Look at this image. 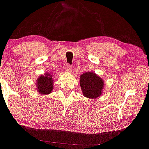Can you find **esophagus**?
Listing matches in <instances>:
<instances>
[{
  "label": "esophagus",
  "mask_w": 149,
  "mask_h": 149,
  "mask_svg": "<svg viewBox=\"0 0 149 149\" xmlns=\"http://www.w3.org/2000/svg\"><path fill=\"white\" fill-rule=\"evenodd\" d=\"M65 70L68 72H71L72 71V66H70V64H66L65 66Z\"/></svg>",
  "instance_id": "34e87169"
}]
</instances>
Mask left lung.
<instances>
[{"label": "left lung", "instance_id": "left-lung-1", "mask_svg": "<svg viewBox=\"0 0 149 149\" xmlns=\"http://www.w3.org/2000/svg\"><path fill=\"white\" fill-rule=\"evenodd\" d=\"M80 86L84 96L96 99L102 95L104 81L95 73L86 72L80 75Z\"/></svg>", "mask_w": 149, "mask_h": 149}]
</instances>
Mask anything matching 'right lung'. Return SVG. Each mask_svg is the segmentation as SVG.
<instances>
[{"label": "right lung", "instance_id": "add662e5", "mask_svg": "<svg viewBox=\"0 0 149 149\" xmlns=\"http://www.w3.org/2000/svg\"><path fill=\"white\" fill-rule=\"evenodd\" d=\"M53 75L50 73H45L40 75L36 80V88L38 93L42 95H47L53 90Z\"/></svg>", "mask_w": 149, "mask_h": 149}]
</instances>
